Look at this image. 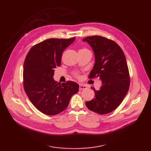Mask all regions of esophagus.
<instances>
[{
    "label": "esophagus",
    "mask_w": 151,
    "mask_h": 151,
    "mask_svg": "<svg viewBox=\"0 0 151 151\" xmlns=\"http://www.w3.org/2000/svg\"><path fill=\"white\" fill-rule=\"evenodd\" d=\"M88 88V86L86 85H83V84H80V88H79V90L81 91L83 89H86Z\"/></svg>",
    "instance_id": "obj_1"
}]
</instances>
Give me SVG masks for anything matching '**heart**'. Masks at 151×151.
I'll list each match as a JSON object with an SVG mask.
<instances>
[{"label": "heart", "instance_id": "heart-1", "mask_svg": "<svg viewBox=\"0 0 151 151\" xmlns=\"http://www.w3.org/2000/svg\"><path fill=\"white\" fill-rule=\"evenodd\" d=\"M84 50H86V49H82V50H80V51H84Z\"/></svg>", "mask_w": 151, "mask_h": 151}]
</instances>
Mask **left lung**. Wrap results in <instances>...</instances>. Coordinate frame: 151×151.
<instances>
[{
  "label": "left lung",
  "instance_id": "8db88e82",
  "mask_svg": "<svg viewBox=\"0 0 151 151\" xmlns=\"http://www.w3.org/2000/svg\"><path fill=\"white\" fill-rule=\"evenodd\" d=\"M83 42L90 45L95 56L89 76L99 77L102 83L99 91L93 89L95 98L86 101V105L95 113L108 114L119 106L129 89L130 76L125 55L116 42L101 36L86 37Z\"/></svg>",
  "mask_w": 151,
  "mask_h": 151
}]
</instances>
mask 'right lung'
<instances>
[{
  "mask_svg": "<svg viewBox=\"0 0 151 151\" xmlns=\"http://www.w3.org/2000/svg\"><path fill=\"white\" fill-rule=\"evenodd\" d=\"M70 39L50 38L30 50L24 63V88L32 104L40 111L53 116L65 109L79 85L68 81L54 80V69L59 67L63 51L72 43Z\"/></svg>",
  "mask_w": 151,
  "mask_h": 151,
  "instance_id": "obj_1",
  "label": "right lung"
}]
</instances>
